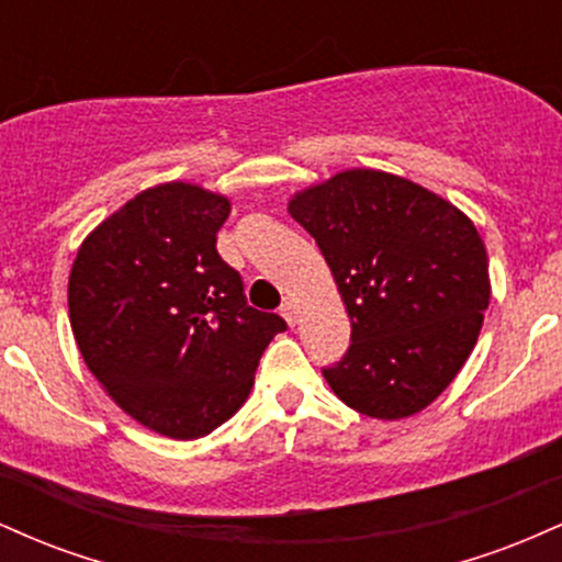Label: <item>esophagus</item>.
<instances>
[{"instance_id":"obj_1","label":"esophagus","mask_w":562,"mask_h":562,"mask_svg":"<svg viewBox=\"0 0 562 562\" xmlns=\"http://www.w3.org/2000/svg\"><path fill=\"white\" fill-rule=\"evenodd\" d=\"M282 317H285V322L290 327H295L301 322V308H299V303L295 301H285L282 303Z\"/></svg>"}]
</instances>
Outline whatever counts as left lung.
<instances>
[{"label": "left lung", "instance_id": "obj_1", "mask_svg": "<svg viewBox=\"0 0 562 562\" xmlns=\"http://www.w3.org/2000/svg\"><path fill=\"white\" fill-rule=\"evenodd\" d=\"M290 216L319 245L351 319V346L325 375L378 420L441 396L479 340L492 299L475 224L404 177L348 169L295 192Z\"/></svg>", "mask_w": 562, "mask_h": 562}]
</instances>
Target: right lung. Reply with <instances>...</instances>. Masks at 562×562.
<instances>
[{
    "label": "right lung",
    "mask_w": 562,
    "mask_h": 562,
    "mask_svg": "<svg viewBox=\"0 0 562 562\" xmlns=\"http://www.w3.org/2000/svg\"><path fill=\"white\" fill-rule=\"evenodd\" d=\"M229 200L190 182L139 192L89 232L68 277L76 346L126 415L192 441L245 404L285 319L248 306L216 250Z\"/></svg>",
    "instance_id": "add662e5"
}]
</instances>
